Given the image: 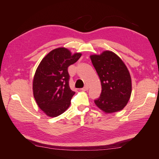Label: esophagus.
I'll return each instance as SVG.
<instances>
[{"label": "esophagus", "instance_id": "obj_1", "mask_svg": "<svg viewBox=\"0 0 159 159\" xmlns=\"http://www.w3.org/2000/svg\"><path fill=\"white\" fill-rule=\"evenodd\" d=\"M81 91H87V90H88V85H85L83 88H81Z\"/></svg>", "mask_w": 159, "mask_h": 159}]
</instances>
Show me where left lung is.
Returning a JSON list of instances; mask_svg holds the SVG:
<instances>
[{
	"mask_svg": "<svg viewBox=\"0 0 159 159\" xmlns=\"http://www.w3.org/2000/svg\"><path fill=\"white\" fill-rule=\"evenodd\" d=\"M102 84L100 97L95 104L105 113L119 111L126 106L132 92L131 78L123 60L116 54L105 50L90 56Z\"/></svg>",
	"mask_w": 159,
	"mask_h": 159,
	"instance_id": "left-lung-1",
	"label": "left lung"
}]
</instances>
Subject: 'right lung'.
<instances>
[{
  "label": "right lung",
  "mask_w": 159,
  "mask_h": 159,
  "mask_svg": "<svg viewBox=\"0 0 159 159\" xmlns=\"http://www.w3.org/2000/svg\"><path fill=\"white\" fill-rule=\"evenodd\" d=\"M81 53H72L64 47L50 51L38 65L34 76L33 95L47 116L56 117L70 107L75 94L69 86L68 67L78 61Z\"/></svg>",
  "instance_id": "right-lung-1"
}]
</instances>
